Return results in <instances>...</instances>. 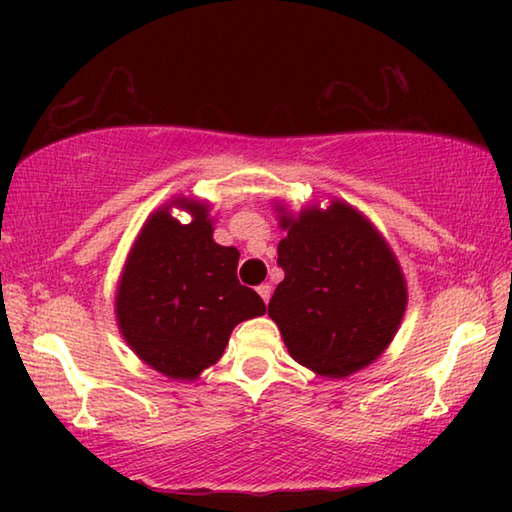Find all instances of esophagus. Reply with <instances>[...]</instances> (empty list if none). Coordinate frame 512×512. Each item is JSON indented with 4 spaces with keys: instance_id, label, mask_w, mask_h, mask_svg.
Returning a JSON list of instances; mask_svg holds the SVG:
<instances>
[{
    "instance_id": "1",
    "label": "esophagus",
    "mask_w": 512,
    "mask_h": 512,
    "mask_svg": "<svg viewBox=\"0 0 512 512\" xmlns=\"http://www.w3.org/2000/svg\"><path fill=\"white\" fill-rule=\"evenodd\" d=\"M271 291H273L271 284H259V287H257V293H259V296H262L264 302L271 300Z\"/></svg>"
}]
</instances>
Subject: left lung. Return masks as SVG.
Listing matches in <instances>:
<instances>
[{"mask_svg":"<svg viewBox=\"0 0 512 512\" xmlns=\"http://www.w3.org/2000/svg\"><path fill=\"white\" fill-rule=\"evenodd\" d=\"M287 237L277 246L284 280L268 316L300 366L345 379L375 363L402 325L409 291L391 244L357 207L332 198L296 214L275 203Z\"/></svg>","mask_w":512,"mask_h":512,"instance_id":"left-lung-1","label":"left lung"}]
</instances>
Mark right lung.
<instances>
[{
  "label": "right lung",
  "mask_w": 512,
  "mask_h": 512,
  "mask_svg": "<svg viewBox=\"0 0 512 512\" xmlns=\"http://www.w3.org/2000/svg\"><path fill=\"white\" fill-rule=\"evenodd\" d=\"M173 209L193 216L180 224ZM212 205L171 196L149 214L117 280L115 318L128 348L160 375L194 381L223 357L232 329L266 311L237 280L239 250L214 241Z\"/></svg>",
  "instance_id": "right-lung-1"
}]
</instances>
